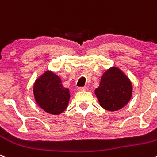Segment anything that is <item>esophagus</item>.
<instances>
[{"instance_id": "obj_1", "label": "esophagus", "mask_w": 157, "mask_h": 157, "mask_svg": "<svg viewBox=\"0 0 157 157\" xmlns=\"http://www.w3.org/2000/svg\"><path fill=\"white\" fill-rule=\"evenodd\" d=\"M87 90V87H78V90H80V91H83V90Z\"/></svg>"}]
</instances>
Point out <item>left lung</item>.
<instances>
[{
  "mask_svg": "<svg viewBox=\"0 0 157 157\" xmlns=\"http://www.w3.org/2000/svg\"><path fill=\"white\" fill-rule=\"evenodd\" d=\"M94 94L104 109L115 112L128 103L132 95V84L119 68L113 67L104 73Z\"/></svg>",
  "mask_w": 157,
  "mask_h": 157,
  "instance_id": "left-lung-1",
  "label": "left lung"
}]
</instances>
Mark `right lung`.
<instances>
[{
    "mask_svg": "<svg viewBox=\"0 0 157 157\" xmlns=\"http://www.w3.org/2000/svg\"><path fill=\"white\" fill-rule=\"evenodd\" d=\"M33 94L38 105L52 115L63 112L70 98L69 89L63 86L60 77L51 70L45 71L35 81Z\"/></svg>",
    "mask_w": 157,
    "mask_h": 157,
    "instance_id": "1",
    "label": "right lung"
}]
</instances>
